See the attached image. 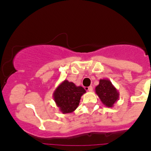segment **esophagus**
<instances>
[{
	"mask_svg": "<svg viewBox=\"0 0 151 151\" xmlns=\"http://www.w3.org/2000/svg\"><path fill=\"white\" fill-rule=\"evenodd\" d=\"M88 91L89 92H91V91H93V87L92 86L88 87Z\"/></svg>",
	"mask_w": 151,
	"mask_h": 151,
	"instance_id": "1",
	"label": "esophagus"
}]
</instances>
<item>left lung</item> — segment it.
Wrapping results in <instances>:
<instances>
[{
  "label": "left lung",
  "mask_w": 151,
  "mask_h": 151,
  "mask_svg": "<svg viewBox=\"0 0 151 151\" xmlns=\"http://www.w3.org/2000/svg\"><path fill=\"white\" fill-rule=\"evenodd\" d=\"M95 91L102 104L107 107H113L119 99L118 90L109 79H100V83L95 87Z\"/></svg>",
  "instance_id": "left-lung-1"
}]
</instances>
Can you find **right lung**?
Returning <instances> with one entry per match:
<instances>
[{
    "mask_svg": "<svg viewBox=\"0 0 151 151\" xmlns=\"http://www.w3.org/2000/svg\"><path fill=\"white\" fill-rule=\"evenodd\" d=\"M86 92L81 86L65 80L56 88L53 98L60 111L63 114L73 112L79 106L81 97Z\"/></svg>",
    "mask_w": 151,
    "mask_h": 151,
    "instance_id": "obj_1",
    "label": "right lung"
}]
</instances>
